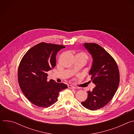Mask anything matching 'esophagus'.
Returning <instances> with one entry per match:
<instances>
[{"label":"esophagus","mask_w":134,"mask_h":134,"mask_svg":"<svg viewBox=\"0 0 134 134\" xmlns=\"http://www.w3.org/2000/svg\"><path fill=\"white\" fill-rule=\"evenodd\" d=\"M68 88H72V89H75V88H76L75 87H74V86H72V85H68Z\"/></svg>","instance_id":"34e87169"}]
</instances>
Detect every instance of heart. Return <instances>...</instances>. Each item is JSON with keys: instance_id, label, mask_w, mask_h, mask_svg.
<instances>
[{"instance_id": "obj_1", "label": "heart", "mask_w": 134, "mask_h": 134, "mask_svg": "<svg viewBox=\"0 0 134 134\" xmlns=\"http://www.w3.org/2000/svg\"><path fill=\"white\" fill-rule=\"evenodd\" d=\"M76 58H77L81 59H82L84 60L85 62L88 59V55L84 52H80L76 54Z\"/></svg>"}]
</instances>
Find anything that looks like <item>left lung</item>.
Here are the masks:
<instances>
[{
	"mask_svg": "<svg viewBox=\"0 0 134 134\" xmlns=\"http://www.w3.org/2000/svg\"><path fill=\"white\" fill-rule=\"evenodd\" d=\"M84 46L93 59L89 75L96 86L87 92V99L81 103L87 109L96 110L106 105L115 94L120 81L119 71L115 60L99 44L85 43Z\"/></svg>",
	"mask_w": 134,
	"mask_h": 134,
	"instance_id": "1",
	"label": "left lung"
}]
</instances>
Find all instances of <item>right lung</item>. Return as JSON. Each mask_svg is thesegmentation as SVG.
Wrapping results in <instances>:
<instances>
[{
	"instance_id": "right-lung-1",
	"label": "right lung",
	"mask_w": 134,
	"mask_h": 134,
	"mask_svg": "<svg viewBox=\"0 0 134 134\" xmlns=\"http://www.w3.org/2000/svg\"><path fill=\"white\" fill-rule=\"evenodd\" d=\"M65 47L41 42L31 48L22 58L18 69V82L27 99L40 108H48L58 100L59 92L67 85L47 80V72L56 65L57 52Z\"/></svg>"
}]
</instances>
